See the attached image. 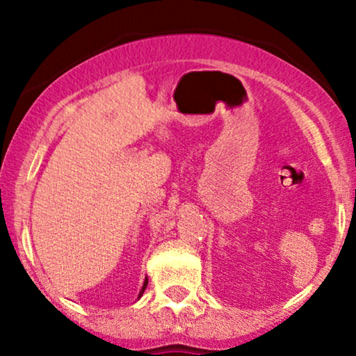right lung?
Returning a JSON list of instances; mask_svg holds the SVG:
<instances>
[{
	"instance_id": "add662e5",
	"label": "right lung",
	"mask_w": 356,
	"mask_h": 356,
	"mask_svg": "<svg viewBox=\"0 0 356 356\" xmlns=\"http://www.w3.org/2000/svg\"><path fill=\"white\" fill-rule=\"evenodd\" d=\"M147 279H145V282H144V285H143V289H140V291H139V296H143V293H144V290H145V286H147Z\"/></svg>"
}]
</instances>
